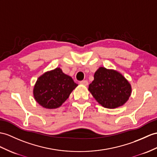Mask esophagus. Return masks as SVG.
<instances>
[{
  "label": "esophagus",
  "instance_id": "obj_1",
  "mask_svg": "<svg viewBox=\"0 0 157 157\" xmlns=\"http://www.w3.org/2000/svg\"><path fill=\"white\" fill-rule=\"evenodd\" d=\"M80 84H81V85H82L86 86V85H88L89 82H88L87 81H80Z\"/></svg>",
  "mask_w": 157,
  "mask_h": 157
}]
</instances>
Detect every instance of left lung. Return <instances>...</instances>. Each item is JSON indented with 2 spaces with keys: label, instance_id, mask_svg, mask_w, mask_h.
<instances>
[{
  "label": "left lung",
  "instance_id": "left-lung-1",
  "mask_svg": "<svg viewBox=\"0 0 157 157\" xmlns=\"http://www.w3.org/2000/svg\"><path fill=\"white\" fill-rule=\"evenodd\" d=\"M89 90L102 106L115 109L123 105L131 94L129 82L119 72L100 67L95 72Z\"/></svg>",
  "mask_w": 157,
  "mask_h": 157
}]
</instances>
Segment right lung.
<instances>
[{
	"instance_id": "right-lung-1",
	"label": "right lung",
	"mask_w": 157,
	"mask_h": 157,
	"mask_svg": "<svg viewBox=\"0 0 157 157\" xmlns=\"http://www.w3.org/2000/svg\"><path fill=\"white\" fill-rule=\"evenodd\" d=\"M77 85L71 76L56 68L38 78L33 90L34 97L43 107L56 109L62 105Z\"/></svg>"
}]
</instances>
